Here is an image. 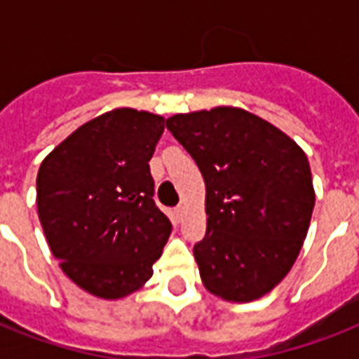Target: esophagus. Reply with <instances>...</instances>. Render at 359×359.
Returning <instances> with one entry per match:
<instances>
[{"label": "esophagus", "mask_w": 359, "mask_h": 359, "mask_svg": "<svg viewBox=\"0 0 359 359\" xmlns=\"http://www.w3.org/2000/svg\"><path fill=\"white\" fill-rule=\"evenodd\" d=\"M184 212H186V208L182 207V205H179V207L175 208V216H177V219H182Z\"/></svg>", "instance_id": "esophagus-1"}]
</instances>
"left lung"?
Masks as SVG:
<instances>
[{
    "label": "left lung",
    "mask_w": 359,
    "mask_h": 359,
    "mask_svg": "<svg viewBox=\"0 0 359 359\" xmlns=\"http://www.w3.org/2000/svg\"><path fill=\"white\" fill-rule=\"evenodd\" d=\"M201 171L207 235L194 245L203 285L227 302L261 298L289 273L313 207L306 152L268 121L240 108L165 121Z\"/></svg>",
    "instance_id": "8db88e82"
}]
</instances>
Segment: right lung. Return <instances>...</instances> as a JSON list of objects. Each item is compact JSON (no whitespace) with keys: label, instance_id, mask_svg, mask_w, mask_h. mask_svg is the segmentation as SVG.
Wrapping results in <instances>:
<instances>
[{"label":"right lung","instance_id":"obj_1","mask_svg":"<svg viewBox=\"0 0 359 359\" xmlns=\"http://www.w3.org/2000/svg\"><path fill=\"white\" fill-rule=\"evenodd\" d=\"M163 117L98 115L59 143L36 175V210L61 270L89 294L117 300L152 276L171 222L156 207L149 160Z\"/></svg>","mask_w":359,"mask_h":359}]
</instances>
